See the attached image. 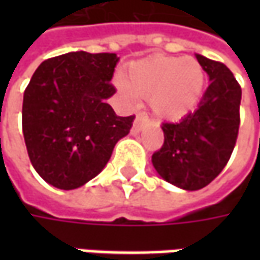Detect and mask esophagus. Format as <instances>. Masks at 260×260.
<instances>
[{
    "label": "esophagus",
    "mask_w": 260,
    "mask_h": 260,
    "mask_svg": "<svg viewBox=\"0 0 260 260\" xmlns=\"http://www.w3.org/2000/svg\"><path fill=\"white\" fill-rule=\"evenodd\" d=\"M146 121H147V118H146L145 115L137 114V117H136V120H135V124H133V128H135L136 132H140Z\"/></svg>",
    "instance_id": "obj_1"
}]
</instances>
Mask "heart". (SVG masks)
Here are the masks:
<instances>
[{
    "instance_id": "heart-1",
    "label": "heart",
    "mask_w": 260,
    "mask_h": 260,
    "mask_svg": "<svg viewBox=\"0 0 260 260\" xmlns=\"http://www.w3.org/2000/svg\"><path fill=\"white\" fill-rule=\"evenodd\" d=\"M203 66L192 57L153 56L130 66L120 91L130 101L149 96L156 117L175 121L194 111L204 91Z\"/></svg>"
}]
</instances>
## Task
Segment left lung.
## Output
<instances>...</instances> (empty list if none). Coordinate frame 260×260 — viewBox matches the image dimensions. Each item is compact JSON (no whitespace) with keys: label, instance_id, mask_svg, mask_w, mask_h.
Segmentation results:
<instances>
[{"label":"left lung","instance_id":"left-lung-1","mask_svg":"<svg viewBox=\"0 0 260 260\" xmlns=\"http://www.w3.org/2000/svg\"><path fill=\"white\" fill-rule=\"evenodd\" d=\"M210 78L198 108L178 123H164L165 142L152 164L166 182L186 191L215 179L235 149L240 124L242 88L221 62L195 55Z\"/></svg>","mask_w":260,"mask_h":260}]
</instances>
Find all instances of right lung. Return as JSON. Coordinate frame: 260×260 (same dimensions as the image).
<instances>
[{
  "label": "right lung",
  "instance_id": "add662e5",
  "mask_svg": "<svg viewBox=\"0 0 260 260\" xmlns=\"http://www.w3.org/2000/svg\"><path fill=\"white\" fill-rule=\"evenodd\" d=\"M115 53L71 52L42 62L23 98L30 162L47 184L75 189L100 174L135 115L120 117L107 100Z\"/></svg>",
  "mask_w": 260,
  "mask_h": 260
}]
</instances>
